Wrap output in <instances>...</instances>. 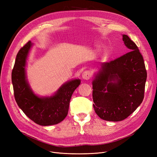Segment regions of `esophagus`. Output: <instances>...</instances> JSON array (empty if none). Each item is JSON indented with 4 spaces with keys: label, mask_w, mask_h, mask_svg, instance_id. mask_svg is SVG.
Instances as JSON below:
<instances>
[{
    "label": "esophagus",
    "mask_w": 157,
    "mask_h": 157,
    "mask_svg": "<svg viewBox=\"0 0 157 157\" xmlns=\"http://www.w3.org/2000/svg\"><path fill=\"white\" fill-rule=\"evenodd\" d=\"M82 78L85 80H88L90 77H91V73L89 71H85L82 73Z\"/></svg>",
    "instance_id": "34e87169"
}]
</instances>
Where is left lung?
<instances>
[{"label":"left lung","instance_id":"obj_1","mask_svg":"<svg viewBox=\"0 0 157 157\" xmlns=\"http://www.w3.org/2000/svg\"><path fill=\"white\" fill-rule=\"evenodd\" d=\"M122 37L130 52L101 63L92 82L94 111L107 121L124 120L144 98L147 71L143 56L129 36Z\"/></svg>","mask_w":157,"mask_h":157}]
</instances>
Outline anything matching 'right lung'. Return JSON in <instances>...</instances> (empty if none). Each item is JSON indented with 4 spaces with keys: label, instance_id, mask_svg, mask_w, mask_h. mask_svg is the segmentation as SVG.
I'll use <instances>...</instances> for the list:
<instances>
[{
    "label": "right lung",
    "instance_id": "1",
    "mask_svg": "<svg viewBox=\"0 0 157 157\" xmlns=\"http://www.w3.org/2000/svg\"><path fill=\"white\" fill-rule=\"evenodd\" d=\"M31 46V42L29 41L16 56L12 72L14 98L23 112L36 124L41 126L58 124L67 115L71 98L80 80L75 79L64 84L53 96H36L25 78L26 59Z\"/></svg>",
    "mask_w": 157,
    "mask_h": 157
}]
</instances>
